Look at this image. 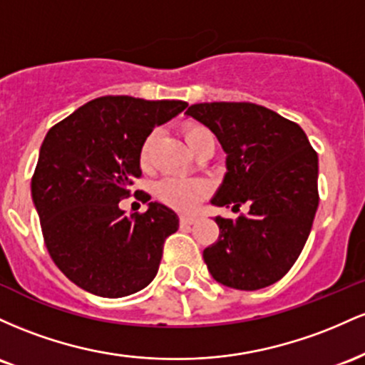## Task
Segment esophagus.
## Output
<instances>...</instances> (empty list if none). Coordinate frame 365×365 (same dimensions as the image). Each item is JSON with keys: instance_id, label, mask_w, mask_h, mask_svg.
Segmentation results:
<instances>
[{"instance_id": "1", "label": "esophagus", "mask_w": 365, "mask_h": 365, "mask_svg": "<svg viewBox=\"0 0 365 365\" xmlns=\"http://www.w3.org/2000/svg\"><path fill=\"white\" fill-rule=\"evenodd\" d=\"M179 222H181V226H193V224L196 222V219L195 217H181V219H179Z\"/></svg>"}]
</instances>
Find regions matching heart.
Wrapping results in <instances>:
<instances>
[{
    "mask_svg": "<svg viewBox=\"0 0 365 365\" xmlns=\"http://www.w3.org/2000/svg\"><path fill=\"white\" fill-rule=\"evenodd\" d=\"M207 136H212V133L203 125L187 124L184 128V139H186L191 151ZM151 145H153V136L146 139L141 148L143 163L150 160ZM155 191H157L158 200L165 203L167 207L182 212V214H190V212H195L198 205L210 193V184L200 178H165L157 184Z\"/></svg>",
    "mask_w": 365,
    "mask_h": 365,
    "instance_id": "b5f03b06",
    "label": "heart"
}]
</instances>
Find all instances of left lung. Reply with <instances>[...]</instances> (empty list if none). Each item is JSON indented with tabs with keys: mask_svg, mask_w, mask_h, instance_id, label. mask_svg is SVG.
<instances>
[{
	"mask_svg": "<svg viewBox=\"0 0 365 365\" xmlns=\"http://www.w3.org/2000/svg\"><path fill=\"white\" fill-rule=\"evenodd\" d=\"M219 139L226 174L210 200L247 215H217L219 240L203 250L208 272L227 288L253 292L292 269L319 205V160L304 129L255 103L191 105L186 110Z\"/></svg>",
	"mask_w": 365,
	"mask_h": 365,
	"instance_id": "obj_1",
	"label": "left lung"
}]
</instances>
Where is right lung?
Here are the masks:
<instances>
[{
  "instance_id": "1",
  "label": "right lung",
  "mask_w": 365,
  "mask_h": 365,
  "mask_svg": "<svg viewBox=\"0 0 365 365\" xmlns=\"http://www.w3.org/2000/svg\"><path fill=\"white\" fill-rule=\"evenodd\" d=\"M186 106L181 100L101 96L48 130L32 202L53 262L79 288L120 298L157 276L178 214L150 202L145 214L125 215L118 202L141 175V148L151 130Z\"/></svg>"
}]
</instances>
